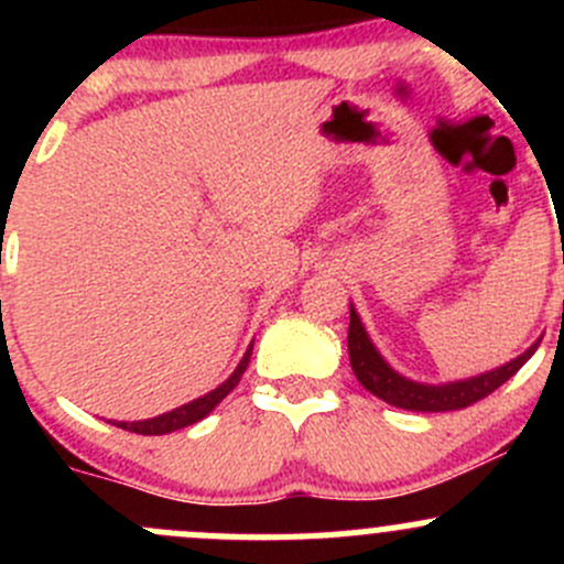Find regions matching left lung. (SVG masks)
<instances>
[{
    "label": "left lung",
    "mask_w": 564,
    "mask_h": 564,
    "mask_svg": "<svg viewBox=\"0 0 564 564\" xmlns=\"http://www.w3.org/2000/svg\"><path fill=\"white\" fill-rule=\"evenodd\" d=\"M538 346L540 340L534 346H529L524 355L510 360L508 366L482 373V377H471L466 382L417 384L392 371L388 362L379 357V351L373 349L371 340H368L360 316L355 314V308L349 311V362L355 377L360 379L362 388L373 392L377 398H382V401H388L398 409H412V412H453V409L471 406L475 401H480V398L491 395L494 390L502 388L524 366L529 357L534 355Z\"/></svg>",
    "instance_id": "8db88e82"
}]
</instances>
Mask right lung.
Returning <instances> with one entry per match:
<instances>
[{
	"label": "right lung",
	"mask_w": 564,
	"mask_h": 564,
	"mask_svg": "<svg viewBox=\"0 0 564 564\" xmlns=\"http://www.w3.org/2000/svg\"><path fill=\"white\" fill-rule=\"evenodd\" d=\"M250 351H253V349H248V351H246V357H242V360H240V366H237V371L231 373V377L226 379V382L220 384L218 390L207 392V395H204V398H196V401L185 403V406L174 409V412L161 414V417L141 420V423H113V425H119V429H124V431H133V434L161 436V434H172V431L185 429V425L198 423V420L207 417V414L213 412V409L218 406V403L224 401V398L229 395V392L235 390L237 384H240L242 373H246V368H248V362H250Z\"/></svg>",
	"instance_id": "1"
}]
</instances>
